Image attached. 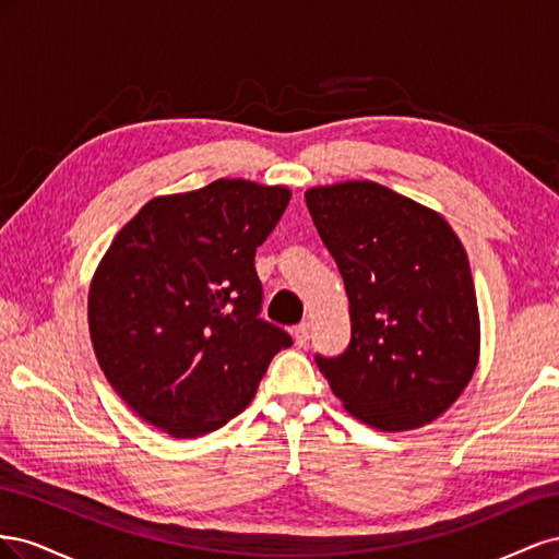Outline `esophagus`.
Here are the masks:
<instances>
[{
    "mask_svg": "<svg viewBox=\"0 0 559 559\" xmlns=\"http://www.w3.org/2000/svg\"><path fill=\"white\" fill-rule=\"evenodd\" d=\"M294 341H296V345L306 347L310 343V324H306V321H302V324H298L294 329Z\"/></svg>",
    "mask_w": 559,
    "mask_h": 559,
    "instance_id": "1",
    "label": "esophagus"
}]
</instances>
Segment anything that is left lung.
Listing matches in <instances>:
<instances>
[{
	"label": "left lung",
	"instance_id": "obj_1",
	"mask_svg": "<svg viewBox=\"0 0 559 559\" xmlns=\"http://www.w3.org/2000/svg\"><path fill=\"white\" fill-rule=\"evenodd\" d=\"M341 270L352 341L314 361L345 408L380 431H411L466 389L480 319L466 251L441 214L376 181L306 193Z\"/></svg>",
	"mask_w": 559,
	"mask_h": 559
}]
</instances>
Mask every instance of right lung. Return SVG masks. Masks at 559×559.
<instances>
[{"label":"right lung","mask_w":559,"mask_h":559,"mask_svg":"<svg viewBox=\"0 0 559 559\" xmlns=\"http://www.w3.org/2000/svg\"><path fill=\"white\" fill-rule=\"evenodd\" d=\"M289 189L216 179L148 200L114 238L88 294L99 368L130 408L175 438L240 415L292 345L261 319L253 267Z\"/></svg>","instance_id":"1"}]
</instances>
